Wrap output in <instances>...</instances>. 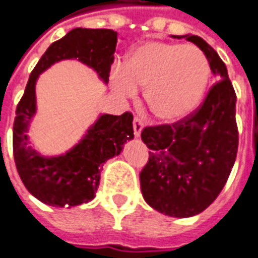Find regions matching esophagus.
Instances as JSON below:
<instances>
[{
	"label": "esophagus",
	"instance_id": "1",
	"mask_svg": "<svg viewBox=\"0 0 258 258\" xmlns=\"http://www.w3.org/2000/svg\"><path fill=\"white\" fill-rule=\"evenodd\" d=\"M142 129H144V123L139 117H135L134 119V134H135V138H141V134H142Z\"/></svg>",
	"mask_w": 258,
	"mask_h": 258
}]
</instances>
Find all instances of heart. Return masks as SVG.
I'll use <instances>...</instances> for the list:
<instances>
[{"instance_id":"obj_1","label":"heart","mask_w":258,"mask_h":258,"mask_svg":"<svg viewBox=\"0 0 258 258\" xmlns=\"http://www.w3.org/2000/svg\"><path fill=\"white\" fill-rule=\"evenodd\" d=\"M211 78L206 55L193 45L149 40L135 46L124 65L113 71L111 84L123 98L145 87V103L158 120L175 123L200 104Z\"/></svg>"}]
</instances>
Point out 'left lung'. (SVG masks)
<instances>
[{
  "mask_svg": "<svg viewBox=\"0 0 258 258\" xmlns=\"http://www.w3.org/2000/svg\"><path fill=\"white\" fill-rule=\"evenodd\" d=\"M206 55L218 78L203 104L174 124L145 127L142 141L149 160L139 174L142 196L149 206L173 218L203 212L218 198L234 167L238 149L237 96L225 63L199 36H177Z\"/></svg>",
  "mask_w": 258,
  "mask_h": 258,
  "instance_id": "8db88e82",
  "label": "left lung"
}]
</instances>
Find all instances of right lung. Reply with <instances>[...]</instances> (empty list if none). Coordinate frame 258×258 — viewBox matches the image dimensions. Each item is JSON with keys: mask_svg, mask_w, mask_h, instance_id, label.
Wrapping results in <instances>:
<instances>
[{"mask_svg": "<svg viewBox=\"0 0 258 258\" xmlns=\"http://www.w3.org/2000/svg\"><path fill=\"white\" fill-rule=\"evenodd\" d=\"M117 32L110 29L77 27L47 47L30 74L20 100L13 127V151L20 178L36 199L55 208H72L94 199L103 164L119 155L127 141L134 139V116L100 114L67 152L42 155L30 145L27 135L37 111L36 83L39 75L53 63L77 59L109 83L110 67L116 52Z\"/></svg>", "mask_w": 258, "mask_h": 258, "instance_id": "right-lung-1", "label": "right lung"}]
</instances>
